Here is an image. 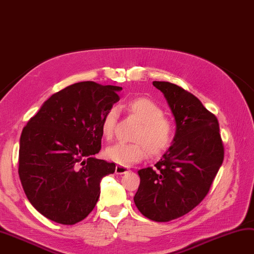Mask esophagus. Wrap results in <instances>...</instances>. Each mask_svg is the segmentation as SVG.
Instances as JSON below:
<instances>
[{
  "instance_id": "34e87169",
  "label": "esophagus",
  "mask_w": 254,
  "mask_h": 254,
  "mask_svg": "<svg viewBox=\"0 0 254 254\" xmlns=\"http://www.w3.org/2000/svg\"><path fill=\"white\" fill-rule=\"evenodd\" d=\"M128 171H129V168H128V167H125V166H119V165H117L116 168H115V172H116L117 175L127 174Z\"/></svg>"
}]
</instances>
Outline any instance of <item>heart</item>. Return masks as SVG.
<instances>
[{
    "label": "heart",
    "instance_id": "heart-1",
    "mask_svg": "<svg viewBox=\"0 0 254 254\" xmlns=\"http://www.w3.org/2000/svg\"><path fill=\"white\" fill-rule=\"evenodd\" d=\"M127 111L141 123L135 135V143L116 142L105 150V157L115 164L130 166L142 160L148 152L160 156L169 149L175 139V126L165 117V112L152 100L139 97L126 105ZM118 117L116 107H111L102 119V131L106 138L114 135Z\"/></svg>",
    "mask_w": 254,
    "mask_h": 254
}]
</instances>
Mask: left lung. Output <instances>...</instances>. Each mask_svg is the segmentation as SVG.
I'll return each instance as SVG.
<instances>
[{
	"instance_id": "1",
	"label": "left lung",
	"mask_w": 254,
	"mask_h": 254,
	"mask_svg": "<svg viewBox=\"0 0 254 254\" xmlns=\"http://www.w3.org/2000/svg\"><path fill=\"white\" fill-rule=\"evenodd\" d=\"M152 85L169 105L176 133L156 168L138 170L140 185L133 201L146 218L167 222L202 201L222 165L224 149L217 117L197 97L169 82Z\"/></svg>"
}]
</instances>
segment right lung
Returning a JSON list of instances; mask_svg holds the SVG:
<instances>
[{
  "label": "right lung",
  "mask_w": 254,
  "mask_h": 254,
  "mask_svg": "<svg viewBox=\"0 0 254 254\" xmlns=\"http://www.w3.org/2000/svg\"><path fill=\"white\" fill-rule=\"evenodd\" d=\"M119 86L80 82L44 102L23 128L18 175L28 201L47 219L75 224L97 203L114 162L97 159L102 119L119 100Z\"/></svg>",
  "instance_id": "right-lung-1"
}]
</instances>
